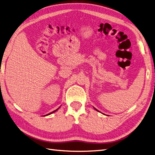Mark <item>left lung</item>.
I'll return each instance as SVG.
<instances>
[{
  "label": "left lung",
  "instance_id": "1",
  "mask_svg": "<svg viewBox=\"0 0 155 155\" xmlns=\"http://www.w3.org/2000/svg\"><path fill=\"white\" fill-rule=\"evenodd\" d=\"M96 110H97V109H96ZM97 111H98V110H97Z\"/></svg>",
  "mask_w": 155,
  "mask_h": 155
}]
</instances>
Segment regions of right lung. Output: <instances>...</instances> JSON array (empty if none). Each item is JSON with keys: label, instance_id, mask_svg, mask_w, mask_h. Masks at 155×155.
Returning a JSON list of instances; mask_svg holds the SVG:
<instances>
[{"label": "right lung", "instance_id": "add662e5", "mask_svg": "<svg viewBox=\"0 0 155 155\" xmlns=\"http://www.w3.org/2000/svg\"><path fill=\"white\" fill-rule=\"evenodd\" d=\"M58 109H59V108H58ZM58 109H56V110H54V111H52L51 112H50V113H49V114H46V115H49V114H51V113H53V112H55V111H57V110H58Z\"/></svg>", "mask_w": 155, "mask_h": 155}]
</instances>
